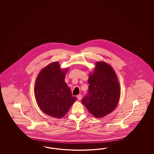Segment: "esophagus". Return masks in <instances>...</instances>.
Instances as JSON below:
<instances>
[{
    "label": "esophagus",
    "instance_id": "34e87169",
    "mask_svg": "<svg viewBox=\"0 0 154 154\" xmlns=\"http://www.w3.org/2000/svg\"><path fill=\"white\" fill-rule=\"evenodd\" d=\"M77 99H78L79 100H81V99H82V95H81V94H79V95H77Z\"/></svg>",
    "mask_w": 154,
    "mask_h": 154
}]
</instances>
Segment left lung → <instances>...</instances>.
Masks as SVG:
<instances>
[{
	"mask_svg": "<svg viewBox=\"0 0 154 154\" xmlns=\"http://www.w3.org/2000/svg\"><path fill=\"white\" fill-rule=\"evenodd\" d=\"M89 92L82 103L96 118L105 117L113 112L119 103L121 88L112 66L104 61H97L89 73Z\"/></svg>",
	"mask_w": 154,
	"mask_h": 154,
	"instance_id": "8db88e82",
	"label": "left lung"
}]
</instances>
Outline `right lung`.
Masks as SVG:
<instances>
[{
	"label": "right lung",
	"mask_w": 154,
	"mask_h": 154,
	"mask_svg": "<svg viewBox=\"0 0 154 154\" xmlns=\"http://www.w3.org/2000/svg\"><path fill=\"white\" fill-rule=\"evenodd\" d=\"M68 69L69 67L61 69L59 63L55 61L44 67L35 79L36 102L42 112L50 116L62 118L77 100L65 82Z\"/></svg>",
	"instance_id": "add662e5"
}]
</instances>
